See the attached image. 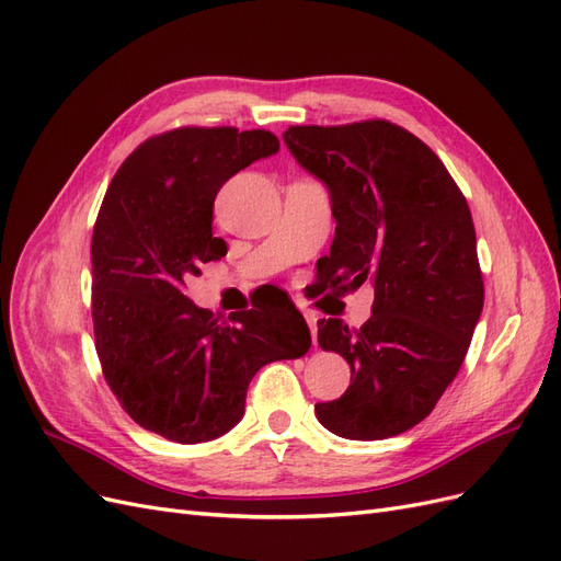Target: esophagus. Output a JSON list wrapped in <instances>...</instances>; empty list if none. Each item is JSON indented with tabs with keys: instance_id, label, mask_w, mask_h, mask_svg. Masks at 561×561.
Returning a JSON list of instances; mask_svg holds the SVG:
<instances>
[{
	"instance_id": "34e87169",
	"label": "esophagus",
	"mask_w": 561,
	"mask_h": 561,
	"mask_svg": "<svg viewBox=\"0 0 561 561\" xmlns=\"http://www.w3.org/2000/svg\"><path fill=\"white\" fill-rule=\"evenodd\" d=\"M304 318H307V322H309V328H311V339H313V344H316V336H318V316L313 313V311H304Z\"/></svg>"
}]
</instances>
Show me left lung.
<instances>
[{"label":"left lung","mask_w":561,"mask_h":561,"mask_svg":"<svg viewBox=\"0 0 561 561\" xmlns=\"http://www.w3.org/2000/svg\"><path fill=\"white\" fill-rule=\"evenodd\" d=\"M283 140L330 190L336 231L320 278L375 285L363 328L318 320V344L351 365L346 393L318 402V421L348 439L400 435L443 398L482 313L468 201L435 151L386 118L290 126Z\"/></svg>","instance_id":"obj_1"}]
</instances>
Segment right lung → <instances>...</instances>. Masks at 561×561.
<instances>
[{
  "label": "right lung",
  "mask_w": 561,
  "mask_h": 561,
  "mask_svg": "<svg viewBox=\"0 0 561 561\" xmlns=\"http://www.w3.org/2000/svg\"><path fill=\"white\" fill-rule=\"evenodd\" d=\"M278 147L264 128L151 135L118 165L100 206L91 243L98 358L124 412L173 443L225 435L243 416L257 369L311 346L295 304L219 322L184 295L186 276L227 254L213 236L217 192Z\"/></svg>",
  "instance_id": "obj_1"
}]
</instances>
